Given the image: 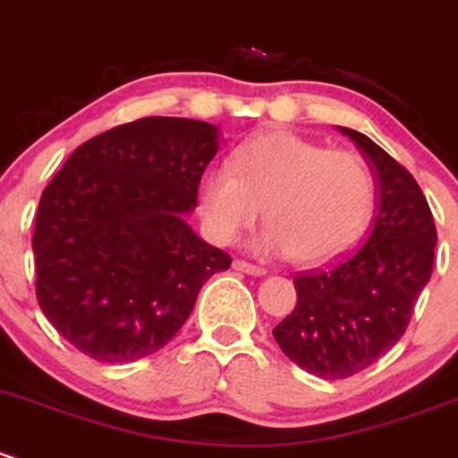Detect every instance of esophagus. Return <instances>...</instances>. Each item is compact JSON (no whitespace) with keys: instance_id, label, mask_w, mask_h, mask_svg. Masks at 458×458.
Segmentation results:
<instances>
[{"instance_id":"34e87169","label":"esophagus","mask_w":458,"mask_h":458,"mask_svg":"<svg viewBox=\"0 0 458 458\" xmlns=\"http://www.w3.org/2000/svg\"><path fill=\"white\" fill-rule=\"evenodd\" d=\"M233 269L242 271V274H249V276H267V269H262V267L251 265V262H244V260H235Z\"/></svg>"}]
</instances>
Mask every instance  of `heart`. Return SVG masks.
Listing matches in <instances>:
<instances>
[{
	"mask_svg": "<svg viewBox=\"0 0 458 458\" xmlns=\"http://www.w3.org/2000/svg\"><path fill=\"white\" fill-rule=\"evenodd\" d=\"M374 202L377 182L359 153L329 151L284 131L244 142L233 165L209 166L198 187L214 242H233L265 209L269 223L253 249L310 265L345 251L368 227Z\"/></svg>",
	"mask_w": 458,
	"mask_h": 458,
	"instance_id": "b5f03b06",
	"label": "heart"
}]
</instances>
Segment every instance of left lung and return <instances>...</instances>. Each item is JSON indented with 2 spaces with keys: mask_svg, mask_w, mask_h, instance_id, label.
<instances>
[{
  "mask_svg": "<svg viewBox=\"0 0 458 458\" xmlns=\"http://www.w3.org/2000/svg\"><path fill=\"white\" fill-rule=\"evenodd\" d=\"M338 131L372 169V225L332 265L293 278L296 310L274 327L284 356L327 381L363 372L401 341L429 283L437 247L432 211L410 171L368 135Z\"/></svg>",
  "mask_w": 458,
  "mask_h": 458,
  "instance_id": "obj_1",
  "label": "left lung"
}]
</instances>
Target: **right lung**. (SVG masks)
<instances>
[{"label": "right lung", "mask_w": 458, "mask_h": 458, "mask_svg": "<svg viewBox=\"0 0 458 458\" xmlns=\"http://www.w3.org/2000/svg\"><path fill=\"white\" fill-rule=\"evenodd\" d=\"M218 126L142 117L77 147L35 218L39 307L53 327L99 363H131L165 347L202 284L231 258L187 216Z\"/></svg>", "instance_id": "1"}]
</instances>
